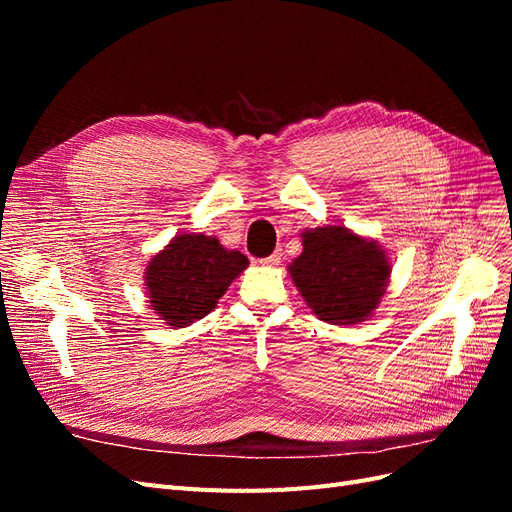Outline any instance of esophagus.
<instances>
[{"mask_svg":"<svg viewBox=\"0 0 512 512\" xmlns=\"http://www.w3.org/2000/svg\"><path fill=\"white\" fill-rule=\"evenodd\" d=\"M262 265H267V267H277L282 262V252H273L271 256H267V258H262L260 260Z\"/></svg>","mask_w":512,"mask_h":512,"instance_id":"obj_1","label":"esophagus"}]
</instances>
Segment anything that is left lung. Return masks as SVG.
<instances>
[{
  "label": "left lung",
  "mask_w": 512,
  "mask_h": 512,
  "mask_svg": "<svg viewBox=\"0 0 512 512\" xmlns=\"http://www.w3.org/2000/svg\"><path fill=\"white\" fill-rule=\"evenodd\" d=\"M301 237L303 252L288 271L307 307L331 324H356L374 314L391 277L382 245L346 226L305 230Z\"/></svg>",
  "instance_id": "obj_1"
}]
</instances>
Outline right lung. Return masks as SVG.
I'll return each mask as SVG.
<instances>
[{
    "label": "right lung",
    "instance_id": "add662e5",
    "mask_svg": "<svg viewBox=\"0 0 512 512\" xmlns=\"http://www.w3.org/2000/svg\"><path fill=\"white\" fill-rule=\"evenodd\" d=\"M247 265V256L226 250L215 237L177 235L145 269L151 309L168 327H188L213 312Z\"/></svg>",
    "mask_w": 512,
    "mask_h": 512
}]
</instances>
